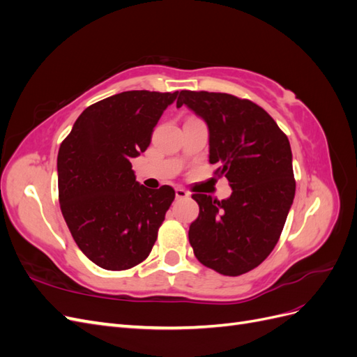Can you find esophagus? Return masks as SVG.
<instances>
[{"label":"esophagus","instance_id":"esophagus-1","mask_svg":"<svg viewBox=\"0 0 357 357\" xmlns=\"http://www.w3.org/2000/svg\"><path fill=\"white\" fill-rule=\"evenodd\" d=\"M189 197V192L185 190L183 188H177L176 189V198L181 199V198H188Z\"/></svg>","mask_w":357,"mask_h":357}]
</instances>
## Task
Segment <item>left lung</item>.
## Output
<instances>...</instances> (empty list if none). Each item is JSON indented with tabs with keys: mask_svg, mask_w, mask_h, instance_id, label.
Instances as JSON below:
<instances>
[{
	"mask_svg": "<svg viewBox=\"0 0 357 357\" xmlns=\"http://www.w3.org/2000/svg\"><path fill=\"white\" fill-rule=\"evenodd\" d=\"M186 105L208 126L210 164L232 193L218 201L193 193L199 215L189 228L198 261L223 275H241L273 252L295 198L286 134L257 104L229 93L181 91Z\"/></svg>",
	"mask_w": 357,
	"mask_h": 357,
	"instance_id": "obj_1",
	"label": "left lung"
}]
</instances>
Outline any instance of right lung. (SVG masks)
Masks as SVG:
<instances>
[{
	"mask_svg": "<svg viewBox=\"0 0 357 357\" xmlns=\"http://www.w3.org/2000/svg\"><path fill=\"white\" fill-rule=\"evenodd\" d=\"M178 92L128 91L88 107L58 153V190L75 244L93 264L123 271L152 252L174 201L171 186L150 190L135 180L131 160L152 139Z\"/></svg>",
	"mask_w": 357,
	"mask_h": 357,
	"instance_id": "1",
	"label": "right lung"
}]
</instances>
